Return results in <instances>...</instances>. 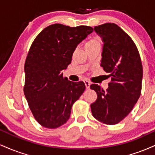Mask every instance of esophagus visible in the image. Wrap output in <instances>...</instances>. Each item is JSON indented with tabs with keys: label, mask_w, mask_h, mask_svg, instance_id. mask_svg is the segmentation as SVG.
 Returning <instances> with one entry per match:
<instances>
[{
	"label": "esophagus",
	"mask_w": 155,
	"mask_h": 155,
	"mask_svg": "<svg viewBox=\"0 0 155 155\" xmlns=\"http://www.w3.org/2000/svg\"><path fill=\"white\" fill-rule=\"evenodd\" d=\"M84 84H85V86H86V88H87V89H89V87H90L91 83L89 82V81H85Z\"/></svg>",
	"instance_id": "esophagus-1"
}]
</instances>
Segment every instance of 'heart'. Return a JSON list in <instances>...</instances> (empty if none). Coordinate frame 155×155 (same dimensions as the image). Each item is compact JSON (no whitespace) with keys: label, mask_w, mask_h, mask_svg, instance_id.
<instances>
[{"label":"heart","mask_w":155,"mask_h":155,"mask_svg":"<svg viewBox=\"0 0 155 155\" xmlns=\"http://www.w3.org/2000/svg\"><path fill=\"white\" fill-rule=\"evenodd\" d=\"M100 40L97 37H93L92 38H90L89 40L86 42L85 44V48H90V47H94V46L100 45Z\"/></svg>","instance_id":"1"}]
</instances>
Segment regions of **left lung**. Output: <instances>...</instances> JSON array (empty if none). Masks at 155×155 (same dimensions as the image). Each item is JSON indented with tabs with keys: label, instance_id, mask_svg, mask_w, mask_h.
<instances>
[{
	"label": "left lung",
	"instance_id": "obj_1",
	"mask_svg": "<svg viewBox=\"0 0 155 155\" xmlns=\"http://www.w3.org/2000/svg\"><path fill=\"white\" fill-rule=\"evenodd\" d=\"M94 29L104 43L100 66L109 73L111 81L106 91L90 85L97 94L91 110L97 120L115 125L129 114L141 95L142 64L134 41L117 24L106 23Z\"/></svg>",
	"mask_w": 155,
	"mask_h": 155
}]
</instances>
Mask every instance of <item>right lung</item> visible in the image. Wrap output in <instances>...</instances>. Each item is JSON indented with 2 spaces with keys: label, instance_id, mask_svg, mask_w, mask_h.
I'll list each match as a JSON object with an SVG mask.
<instances>
[{
  "label": "right lung",
  "instance_id": "right-lung-1",
  "mask_svg": "<svg viewBox=\"0 0 155 155\" xmlns=\"http://www.w3.org/2000/svg\"><path fill=\"white\" fill-rule=\"evenodd\" d=\"M93 31L88 26L50 25L31 44L24 64V95L35 120L47 128L60 127L70 118L73 104L85 90L83 81L63 77L76 48Z\"/></svg>",
  "mask_w": 155,
  "mask_h": 155
}]
</instances>
